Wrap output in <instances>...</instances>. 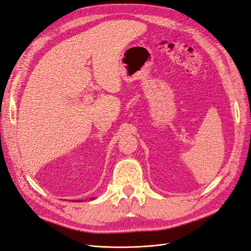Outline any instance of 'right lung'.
<instances>
[{
    "instance_id": "right-lung-1",
    "label": "right lung",
    "mask_w": 251,
    "mask_h": 251,
    "mask_svg": "<svg viewBox=\"0 0 251 251\" xmlns=\"http://www.w3.org/2000/svg\"><path fill=\"white\" fill-rule=\"evenodd\" d=\"M94 199H95V198H91L90 200H94ZM80 201H81V200H80ZM80 201H78V202H80Z\"/></svg>"
}]
</instances>
